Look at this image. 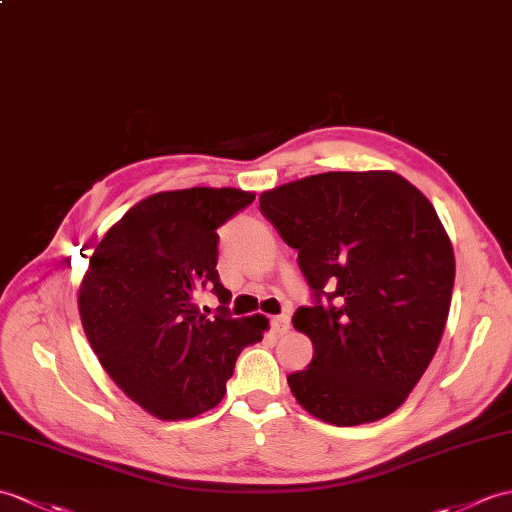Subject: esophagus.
I'll list each match as a JSON object with an SVG mask.
<instances>
[{
    "mask_svg": "<svg viewBox=\"0 0 512 512\" xmlns=\"http://www.w3.org/2000/svg\"><path fill=\"white\" fill-rule=\"evenodd\" d=\"M270 327L275 334H285L290 329V314H279L270 318Z\"/></svg>",
    "mask_w": 512,
    "mask_h": 512,
    "instance_id": "esophagus-1",
    "label": "esophagus"
}]
</instances>
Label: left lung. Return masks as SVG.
Masks as SVG:
<instances>
[{
  "mask_svg": "<svg viewBox=\"0 0 512 512\" xmlns=\"http://www.w3.org/2000/svg\"><path fill=\"white\" fill-rule=\"evenodd\" d=\"M259 209L312 288L292 325L314 358L288 375L292 395L338 427L388 417L430 366L454 292L432 202L395 172H325L264 192Z\"/></svg>",
  "mask_w": 512,
  "mask_h": 512,
  "instance_id": "1",
  "label": "left lung"
}]
</instances>
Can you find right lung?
I'll list each match as a JSON object with an SVG mask.
<instances>
[{"label": "right lung", "mask_w": 512, "mask_h": 512, "mask_svg": "<svg viewBox=\"0 0 512 512\" xmlns=\"http://www.w3.org/2000/svg\"><path fill=\"white\" fill-rule=\"evenodd\" d=\"M255 200L233 187L154 194L102 237L78 307L91 349L126 395L159 419L218 406L237 355L264 338V316L231 318L218 275V229ZM223 305L207 319L195 296Z\"/></svg>", "instance_id": "right-lung-1"}]
</instances>
